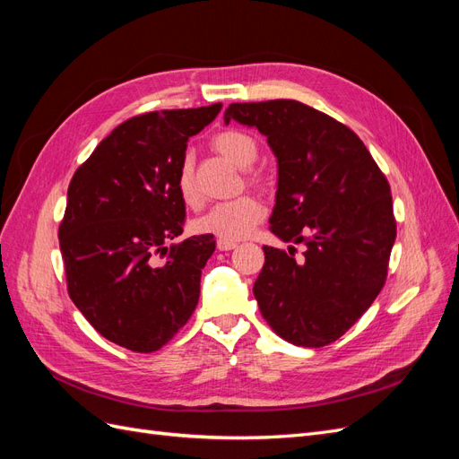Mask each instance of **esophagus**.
I'll list each match as a JSON object with an SVG mask.
<instances>
[{
    "label": "esophagus",
    "instance_id": "obj_1",
    "mask_svg": "<svg viewBox=\"0 0 459 459\" xmlns=\"http://www.w3.org/2000/svg\"><path fill=\"white\" fill-rule=\"evenodd\" d=\"M218 251H233L238 243H231V241H218Z\"/></svg>",
    "mask_w": 459,
    "mask_h": 459
}]
</instances>
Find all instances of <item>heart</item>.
Instances as JSON below:
<instances>
[{"mask_svg":"<svg viewBox=\"0 0 459 459\" xmlns=\"http://www.w3.org/2000/svg\"><path fill=\"white\" fill-rule=\"evenodd\" d=\"M212 147L221 157L228 159L238 169H248L258 157V143L253 135L239 130H226L212 137ZM258 179V178H253ZM176 189L182 203L189 208H197L201 204V195L193 179V166L189 160H184L178 170ZM264 218V206L255 197H238L228 203L214 204L212 208L193 220L191 230L199 235H212L220 241H239L247 238Z\"/></svg>","mask_w":459,"mask_h":459,"instance_id":"b5f03b06","label":"heart"}]
</instances>
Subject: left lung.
Wrapping results in <instances>:
<instances>
[{
	"instance_id": "8db88e82",
	"label": "left lung",
	"mask_w": 459,
	"mask_h": 459,
	"mask_svg": "<svg viewBox=\"0 0 459 459\" xmlns=\"http://www.w3.org/2000/svg\"><path fill=\"white\" fill-rule=\"evenodd\" d=\"M256 128L277 159L270 230L294 247H262L253 293L281 339L319 349L344 335L379 295L396 239L386 178L344 124L293 101L231 103L224 122Z\"/></svg>"
}]
</instances>
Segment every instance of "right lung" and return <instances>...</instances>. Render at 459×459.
I'll return each instance as SVG.
<instances>
[{
    "instance_id": "right-lung-1",
    "label": "right lung",
    "mask_w": 459,
    "mask_h": 459,
    "mask_svg": "<svg viewBox=\"0 0 459 459\" xmlns=\"http://www.w3.org/2000/svg\"><path fill=\"white\" fill-rule=\"evenodd\" d=\"M221 103L155 110L122 122L76 170L59 228L76 308L110 342L155 352L195 310L212 235L166 245L184 231L176 189L187 140Z\"/></svg>"
}]
</instances>
